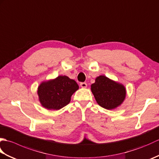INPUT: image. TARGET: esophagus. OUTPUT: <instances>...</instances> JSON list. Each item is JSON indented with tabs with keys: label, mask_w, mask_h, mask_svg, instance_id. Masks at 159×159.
<instances>
[{
	"label": "esophagus",
	"mask_w": 159,
	"mask_h": 159,
	"mask_svg": "<svg viewBox=\"0 0 159 159\" xmlns=\"http://www.w3.org/2000/svg\"><path fill=\"white\" fill-rule=\"evenodd\" d=\"M80 85L82 87V88H86V87H87V84L86 83H81L80 84Z\"/></svg>",
	"instance_id": "esophagus-1"
}]
</instances>
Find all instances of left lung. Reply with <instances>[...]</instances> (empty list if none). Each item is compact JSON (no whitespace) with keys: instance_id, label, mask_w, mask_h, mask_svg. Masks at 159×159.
Here are the masks:
<instances>
[{"instance_id":"obj_1","label":"left lung","mask_w":159,"mask_h":159,"mask_svg":"<svg viewBox=\"0 0 159 159\" xmlns=\"http://www.w3.org/2000/svg\"><path fill=\"white\" fill-rule=\"evenodd\" d=\"M91 90L97 103L108 110L120 106L125 100L126 90L122 84L111 80L105 76L96 77Z\"/></svg>"}]
</instances>
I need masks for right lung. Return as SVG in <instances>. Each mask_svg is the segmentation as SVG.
I'll return each mask as SVG.
<instances>
[{"label": "right lung", "instance_id": "1", "mask_svg": "<svg viewBox=\"0 0 159 159\" xmlns=\"http://www.w3.org/2000/svg\"><path fill=\"white\" fill-rule=\"evenodd\" d=\"M79 88L74 80L67 76H59L40 84L38 95L43 107L49 110H59L70 103L71 96Z\"/></svg>", "mask_w": 159, "mask_h": 159}]
</instances>
